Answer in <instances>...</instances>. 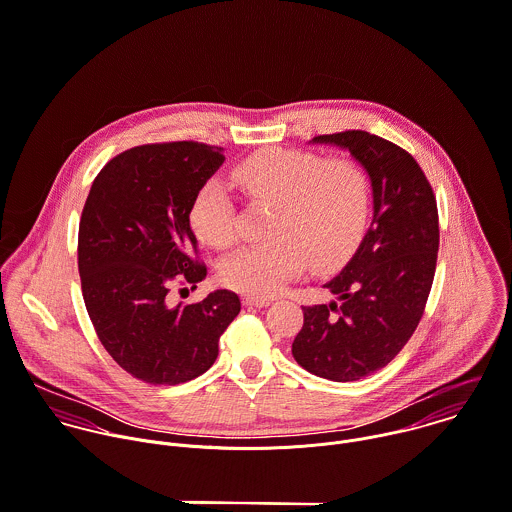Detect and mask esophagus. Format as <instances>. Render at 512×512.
Segmentation results:
<instances>
[{"instance_id":"34e87169","label":"esophagus","mask_w":512,"mask_h":512,"mask_svg":"<svg viewBox=\"0 0 512 512\" xmlns=\"http://www.w3.org/2000/svg\"><path fill=\"white\" fill-rule=\"evenodd\" d=\"M244 304H246V306L264 308V306H270L272 300H270V298H258V296H244Z\"/></svg>"}]
</instances>
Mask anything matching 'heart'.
I'll return each mask as SVG.
<instances>
[{
  "label": "heart",
  "mask_w": 512,
  "mask_h": 512,
  "mask_svg": "<svg viewBox=\"0 0 512 512\" xmlns=\"http://www.w3.org/2000/svg\"><path fill=\"white\" fill-rule=\"evenodd\" d=\"M234 180L252 202L272 204L268 242L244 246L220 264V280L248 296L278 294L308 262L328 268L342 262L364 234L370 182L344 158L272 148L244 160ZM196 236L214 248L236 240V206L220 180H206L190 206Z\"/></svg>",
  "instance_id": "obj_1"
}]
</instances>
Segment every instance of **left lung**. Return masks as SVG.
I'll list each match as a JSON object with an SVG mask.
<instances>
[{"label": "left lung", "mask_w": 512, "mask_h": 512, "mask_svg": "<svg viewBox=\"0 0 512 512\" xmlns=\"http://www.w3.org/2000/svg\"><path fill=\"white\" fill-rule=\"evenodd\" d=\"M312 142L346 148L366 168L374 216L356 254L324 284L338 302L302 306L292 354L320 378L352 382L384 368L424 314L440 240L436 196L418 162L380 136L346 130Z\"/></svg>", "instance_id": "1"}]
</instances>
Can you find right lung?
<instances>
[{"instance_id": "obj_1", "label": "right lung", "mask_w": 512, "mask_h": 512, "mask_svg": "<svg viewBox=\"0 0 512 512\" xmlns=\"http://www.w3.org/2000/svg\"><path fill=\"white\" fill-rule=\"evenodd\" d=\"M222 162V148L202 142L136 146L100 170L84 204L78 270L90 320L116 364L146 384L204 374L240 312L232 290L170 304L174 286L206 278L190 206Z\"/></svg>"}]
</instances>
